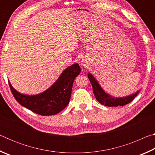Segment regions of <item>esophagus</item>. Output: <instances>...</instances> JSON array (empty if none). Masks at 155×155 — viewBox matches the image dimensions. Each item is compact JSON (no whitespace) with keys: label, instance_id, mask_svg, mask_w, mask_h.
<instances>
[{"label":"esophagus","instance_id":"1","mask_svg":"<svg viewBox=\"0 0 155 155\" xmlns=\"http://www.w3.org/2000/svg\"><path fill=\"white\" fill-rule=\"evenodd\" d=\"M82 62H83V64H85V62H84V61H82Z\"/></svg>","mask_w":155,"mask_h":155}]
</instances>
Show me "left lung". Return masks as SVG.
Listing matches in <instances>:
<instances>
[{
    "label": "left lung",
    "mask_w": 155,
    "mask_h": 155,
    "mask_svg": "<svg viewBox=\"0 0 155 155\" xmlns=\"http://www.w3.org/2000/svg\"><path fill=\"white\" fill-rule=\"evenodd\" d=\"M87 77L89 80L90 81L93 87V92L95 96L97 101L100 103L104 104L107 107H117V106H124L125 104L130 103L131 101L134 99L140 90H138L135 94H131L126 97H120V98H115L109 94H107L104 91L101 86L100 85L98 81L96 80L92 74L89 73Z\"/></svg>",
    "instance_id": "1"
}]
</instances>
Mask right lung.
<instances>
[{"instance_id":"1","label":"right lung","mask_w":155,"mask_h":155,"mask_svg":"<svg viewBox=\"0 0 155 155\" xmlns=\"http://www.w3.org/2000/svg\"><path fill=\"white\" fill-rule=\"evenodd\" d=\"M78 64L68 67L51 87L37 95H26L18 92L9 81L11 91L21 105L41 115H52L64 110L69 103L73 82L80 74Z\"/></svg>"}]
</instances>
